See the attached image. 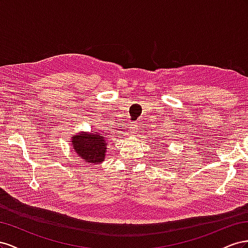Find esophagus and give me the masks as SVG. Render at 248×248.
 <instances>
[{"label":"esophagus","mask_w":248,"mask_h":248,"mask_svg":"<svg viewBox=\"0 0 248 248\" xmlns=\"http://www.w3.org/2000/svg\"><path fill=\"white\" fill-rule=\"evenodd\" d=\"M135 128H136L135 125H132V126H131V129H132V132H131V133H132V134H135Z\"/></svg>","instance_id":"esophagus-1"}]
</instances>
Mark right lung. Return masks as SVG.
Returning <instances> with one entry per match:
<instances>
[{"label": "right lung", "mask_w": 248, "mask_h": 248, "mask_svg": "<svg viewBox=\"0 0 248 248\" xmlns=\"http://www.w3.org/2000/svg\"><path fill=\"white\" fill-rule=\"evenodd\" d=\"M74 150L85 162L88 163H101L104 161L105 153L107 151L106 139L101 134L93 132L91 134L79 133L74 135L73 139Z\"/></svg>", "instance_id": "1"}]
</instances>
